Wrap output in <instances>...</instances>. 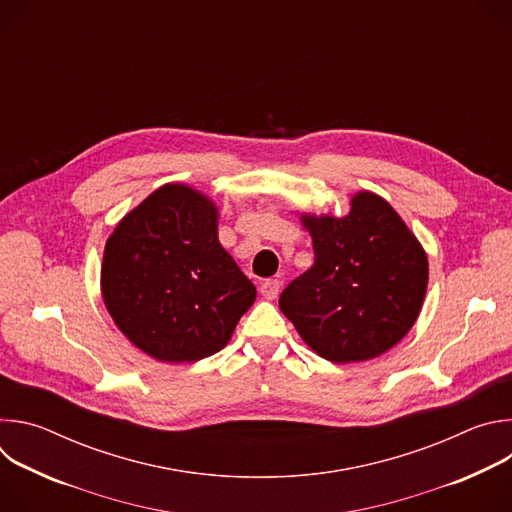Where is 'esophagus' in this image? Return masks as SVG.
<instances>
[{
    "mask_svg": "<svg viewBox=\"0 0 512 512\" xmlns=\"http://www.w3.org/2000/svg\"><path fill=\"white\" fill-rule=\"evenodd\" d=\"M279 287H281L279 279H263L259 283V291L265 300H275L279 294Z\"/></svg>",
    "mask_w": 512,
    "mask_h": 512,
    "instance_id": "esophagus-1",
    "label": "esophagus"
}]
</instances>
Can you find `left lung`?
I'll return each instance as SVG.
<instances>
[{
    "label": "left lung",
    "instance_id": "8db88e82",
    "mask_svg": "<svg viewBox=\"0 0 512 512\" xmlns=\"http://www.w3.org/2000/svg\"><path fill=\"white\" fill-rule=\"evenodd\" d=\"M314 265L279 298L304 342L332 362L369 360L415 324L427 257L387 200L358 192L342 218L304 216Z\"/></svg>",
    "mask_w": 512,
    "mask_h": 512
}]
</instances>
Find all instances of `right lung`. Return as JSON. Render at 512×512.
Wrapping results in <instances>:
<instances>
[{
	"label": "right lung",
	"mask_w": 512,
	"mask_h": 512,
	"mask_svg": "<svg viewBox=\"0 0 512 512\" xmlns=\"http://www.w3.org/2000/svg\"><path fill=\"white\" fill-rule=\"evenodd\" d=\"M216 208L166 184L133 208L107 241L101 289L119 330L145 354L196 362L221 350L255 302L216 235Z\"/></svg>",
	"instance_id": "1"
}]
</instances>
